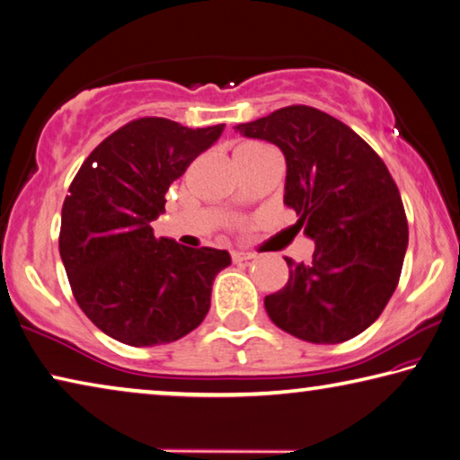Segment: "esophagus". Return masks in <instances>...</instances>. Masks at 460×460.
Segmentation results:
<instances>
[{
    "mask_svg": "<svg viewBox=\"0 0 460 460\" xmlns=\"http://www.w3.org/2000/svg\"><path fill=\"white\" fill-rule=\"evenodd\" d=\"M231 260H233V263H243V261L253 260V255L247 253V252H233Z\"/></svg>",
    "mask_w": 460,
    "mask_h": 460,
    "instance_id": "1",
    "label": "esophagus"
}]
</instances>
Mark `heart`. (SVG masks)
<instances>
[{
  "instance_id": "heart-1",
  "label": "heart",
  "mask_w": 460,
  "mask_h": 460,
  "mask_svg": "<svg viewBox=\"0 0 460 460\" xmlns=\"http://www.w3.org/2000/svg\"><path fill=\"white\" fill-rule=\"evenodd\" d=\"M243 147H261V144H243L239 150H243Z\"/></svg>"
}]
</instances>
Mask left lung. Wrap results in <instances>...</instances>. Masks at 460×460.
I'll return each mask as SVG.
<instances>
[{"instance_id":"8db88e82","label":"left lung","mask_w":460,"mask_h":460,"mask_svg":"<svg viewBox=\"0 0 460 460\" xmlns=\"http://www.w3.org/2000/svg\"><path fill=\"white\" fill-rule=\"evenodd\" d=\"M235 129L282 150L284 205L314 241L313 261L286 258L288 284L263 300L271 323L316 345L357 337L384 313L408 249L406 213L384 160L351 128L308 105Z\"/></svg>"}]
</instances>
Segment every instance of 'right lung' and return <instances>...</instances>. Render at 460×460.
I'll list each match as a JSON object with an SVG mask.
<instances>
[{
  "instance_id": "right-lung-1",
  "label": "right lung",
  "mask_w": 460,
  "mask_h": 460,
  "mask_svg": "<svg viewBox=\"0 0 460 460\" xmlns=\"http://www.w3.org/2000/svg\"><path fill=\"white\" fill-rule=\"evenodd\" d=\"M225 123L190 129L142 118L105 137L68 189L58 249L84 314L131 347L182 339L205 321L225 249L154 237L166 192L221 137Z\"/></svg>"
}]
</instances>
